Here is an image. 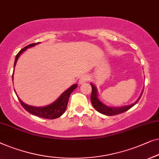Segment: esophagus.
<instances>
[{"instance_id": "34e87169", "label": "esophagus", "mask_w": 159, "mask_h": 159, "mask_svg": "<svg viewBox=\"0 0 159 159\" xmlns=\"http://www.w3.org/2000/svg\"><path fill=\"white\" fill-rule=\"evenodd\" d=\"M89 79L88 75H82V76L80 77V79H79V84H84V83H86V82L88 81Z\"/></svg>"}]
</instances>
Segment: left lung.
Listing matches in <instances>:
<instances>
[{
    "instance_id": "obj_1",
    "label": "left lung",
    "mask_w": 159,
    "mask_h": 159,
    "mask_svg": "<svg viewBox=\"0 0 159 159\" xmlns=\"http://www.w3.org/2000/svg\"><path fill=\"white\" fill-rule=\"evenodd\" d=\"M91 88H92V91H91V104H92L93 107H94V109L97 111H99V113H102L103 115H107V116H113L116 115H119V114L123 113L125 111H126L132 108L134 105L136 104L139 101L141 96L139 97L137 101H136L134 104L131 105H128V106H125V107H107L106 105L99 101V99H98L97 97V89L95 88V86H93L92 84H91ZM143 94V93H142Z\"/></svg>"
}]
</instances>
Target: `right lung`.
Segmentation results:
<instances>
[{"label":"right lung","mask_w":159,"mask_h":159,"mask_svg":"<svg viewBox=\"0 0 159 159\" xmlns=\"http://www.w3.org/2000/svg\"><path fill=\"white\" fill-rule=\"evenodd\" d=\"M38 44H39V42L30 44H29V45L26 46L25 48L21 49V50L19 51V52L16 55V56L14 67L16 66V63L17 62L18 58H19L20 55H21L24 51H25L27 48H31V47H33ZM77 86H78L77 84L73 85L70 88H69L68 90L65 91V92L62 93L59 98H58V99H57L55 102H53L52 104H51L50 105H48V106L44 107H35L29 106V105L24 104V103L22 102L19 98H18V99H19V101L20 103H21V106L24 107V109H25L26 111H27L28 112L32 114V115H36L39 117L44 118V119L54 120L60 117V116L65 112V111H66V109L67 105H68L69 97H70L71 93L74 91V89H76Z\"/></svg>","instance_id":"obj_1"}]
</instances>
